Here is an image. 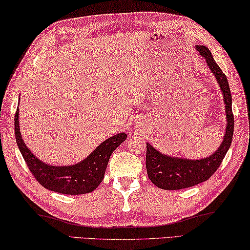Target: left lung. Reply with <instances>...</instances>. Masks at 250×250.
Wrapping results in <instances>:
<instances>
[{"mask_svg":"<svg viewBox=\"0 0 250 250\" xmlns=\"http://www.w3.org/2000/svg\"><path fill=\"white\" fill-rule=\"evenodd\" d=\"M200 56L205 57L207 66L214 74L223 94L226 109V129L222 144L210 156L199 159L173 157L146 144V169L148 178L154 185L162 189L175 190L191 187L207 181L217 170L225 155L231 145L234 134V115L231 110V94L226 75L215 62L209 48L205 45H195Z\"/></svg>","mask_w":250,"mask_h":250,"instance_id":"left-lung-1","label":"left lung"}]
</instances>
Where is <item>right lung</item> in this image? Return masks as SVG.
I'll list each match as a JSON object with an SVG mask.
<instances>
[{
  "label": "right lung",
  "instance_id": "1",
  "mask_svg": "<svg viewBox=\"0 0 250 250\" xmlns=\"http://www.w3.org/2000/svg\"><path fill=\"white\" fill-rule=\"evenodd\" d=\"M19 118L18 108L14 116L15 138L28 169L46 189L65 195L87 194L96 189L103 181L110 155L127 137L125 133H118L101 143L82 162L74 165L55 166L42 162L28 149L22 138Z\"/></svg>",
  "mask_w": 250,
  "mask_h": 250
}]
</instances>
